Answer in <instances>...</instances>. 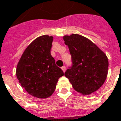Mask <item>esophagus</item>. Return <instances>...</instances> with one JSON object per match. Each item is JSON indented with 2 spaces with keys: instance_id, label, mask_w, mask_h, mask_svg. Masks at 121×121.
Listing matches in <instances>:
<instances>
[{
  "instance_id": "1",
  "label": "esophagus",
  "mask_w": 121,
  "mask_h": 121,
  "mask_svg": "<svg viewBox=\"0 0 121 121\" xmlns=\"http://www.w3.org/2000/svg\"><path fill=\"white\" fill-rule=\"evenodd\" d=\"M61 69H62V71H63V72H65V69H66L65 67V66H63V67H61Z\"/></svg>"
}]
</instances>
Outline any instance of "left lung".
Wrapping results in <instances>:
<instances>
[{"label": "left lung", "instance_id": "left-lung-1", "mask_svg": "<svg viewBox=\"0 0 121 121\" xmlns=\"http://www.w3.org/2000/svg\"><path fill=\"white\" fill-rule=\"evenodd\" d=\"M71 55L72 66L65 71L75 91L84 95L93 93L103 85L108 70L106 55L95 44L78 34L63 36Z\"/></svg>", "mask_w": 121, "mask_h": 121}]
</instances>
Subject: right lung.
<instances>
[{
	"instance_id": "obj_1",
	"label": "right lung",
	"mask_w": 121,
	"mask_h": 121,
	"mask_svg": "<svg viewBox=\"0 0 121 121\" xmlns=\"http://www.w3.org/2000/svg\"><path fill=\"white\" fill-rule=\"evenodd\" d=\"M53 37L42 35L33 41L22 54L16 69L21 86L39 99H47L55 91L58 79L64 75L50 54Z\"/></svg>"
}]
</instances>
